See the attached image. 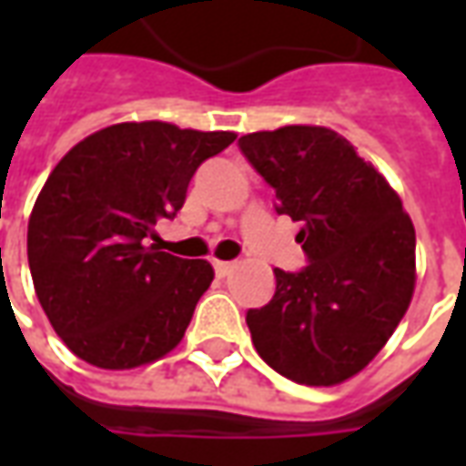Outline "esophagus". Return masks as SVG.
<instances>
[{"label": "esophagus", "instance_id": "34e87169", "mask_svg": "<svg viewBox=\"0 0 466 466\" xmlns=\"http://www.w3.org/2000/svg\"><path fill=\"white\" fill-rule=\"evenodd\" d=\"M234 269V262H214V272H217V277H227V274L232 272Z\"/></svg>", "mask_w": 466, "mask_h": 466}]
</instances>
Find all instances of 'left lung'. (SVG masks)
I'll return each instance as SVG.
<instances>
[{
    "instance_id": "obj_1",
    "label": "left lung",
    "mask_w": 466,
    "mask_h": 466,
    "mask_svg": "<svg viewBox=\"0 0 466 466\" xmlns=\"http://www.w3.org/2000/svg\"><path fill=\"white\" fill-rule=\"evenodd\" d=\"M277 194V214L302 222L307 267L274 269L269 302L247 312L252 342L274 371L332 387L370 364L414 292V227L401 199L344 137L282 127L239 139Z\"/></svg>"
}]
</instances>
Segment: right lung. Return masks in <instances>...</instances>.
Wrapping results in <instances>:
<instances>
[{"mask_svg": "<svg viewBox=\"0 0 466 466\" xmlns=\"http://www.w3.org/2000/svg\"><path fill=\"white\" fill-rule=\"evenodd\" d=\"M234 132L167 122L112 124L72 147L36 197L26 257L62 342L102 370H132L182 342L212 264L162 252L154 224L174 219L199 164Z\"/></svg>", "mask_w": 466, "mask_h": 466, "instance_id": "obj_1", "label": "right lung"}]
</instances>
